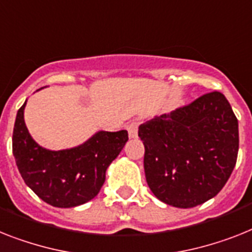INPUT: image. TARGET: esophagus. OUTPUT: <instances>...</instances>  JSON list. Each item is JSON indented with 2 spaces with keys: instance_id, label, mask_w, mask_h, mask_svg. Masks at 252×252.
Returning a JSON list of instances; mask_svg holds the SVG:
<instances>
[{
  "instance_id": "34e87169",
  "label": "esophagus",
  "mask_w": 252,
  "mask_h": 252,
  "mask_svg": "<svg viewBox=\"0 0 252 252\" xmlns=\"http://www.w3.org/2000/svg\"><path fill=\"white\" fill-rule=\"evenodd\" d=\"M139 125H140V122L136 121V120H135V121L128 122L127 126H126V128H127L128 135H130V138H136V136H138Z\"/></svg>"
}]
</instances>
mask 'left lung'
Returning a JSON list of instances; mask_svg holds the SVG:
<instances>
[{"instance_id":"left-lung-1","label":"left lung","mask_w":252,"mask_h":252,"mask_svg":"<svg viewBox=\"0 0 252 252\" xmlns=\"http://www.w3.org/2000/svg\"><path fill=\"white\" fill-rule=\"evenodd\" d=\"M149 188L162 202L189 209L223 189L238 155V121L219 91L139 126Z\"/></svg>"}]
</instances>
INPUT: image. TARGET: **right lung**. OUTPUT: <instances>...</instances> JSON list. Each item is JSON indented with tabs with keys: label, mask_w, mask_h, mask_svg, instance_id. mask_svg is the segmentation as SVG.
<instances>
[{
	"label": "right lung",
	"mask_w": 252,
	"mask_h": 252,
	"mask_svg": "<svg viewBox=\"0 0 252 252\" xmlns=\"http://www.w3.org/2000/svg\"><path fill=\"white\" fill-rule=\"evenodd\" d=\"M26 104L18 111L12 132V155L24 183L54 207L68 209L91 201L105 182L108 166L128 140L127 131H97L78 147L50 151L28 132Z\"/></svg>",
	"instance_id": "1"
}]
</instances>
